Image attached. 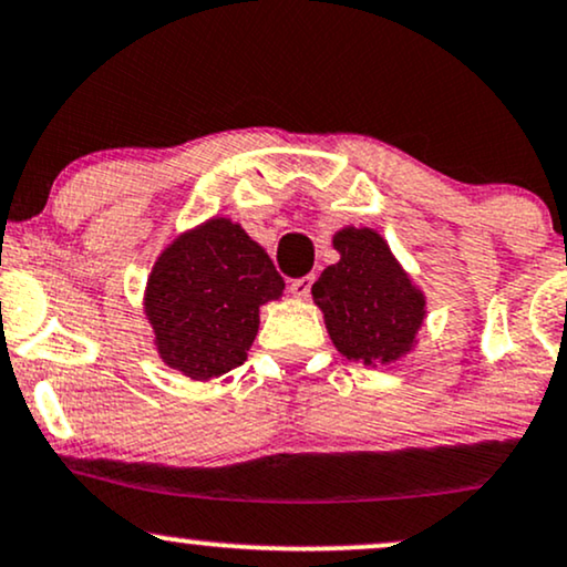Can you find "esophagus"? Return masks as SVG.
Wrapping results in <instances>:
<instances>
[{
	"label": "esophagus",
	"instance_id": "obj_1",
	"mask_svg": "<svg viewBox=\"0 0 567 567\" xmlns=\"http://www.w3.org/2000/svg\"><path fill=\"white\" fill-rule=\"evenodd\" d=\"M311 285H313V277H311V275L298 277V279H292V282H290V292H292V296H296V298H309Z\"/></svg>",
	"mask_w": 567,
	"mask_h": 567
}]
</instances>
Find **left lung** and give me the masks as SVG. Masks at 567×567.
Segmentation results:
<instances>
[{
	"instance_id": "obj_1",
	"label": "left lung",
	"mask_w": 567,
	"mask_h": 567,
	"mask_svg": "<svg viewBox=\"0 0 567 567\" xmlns=\"http://www.w3.org/2000/svg\"><path fill=\"white\" fill-rule=\"evenodd\" d=\"M340 261L327 266L311 296L324 311L336 349L364 364H388L412 349L425 298L372 229L336 235Z\"/></svg>"
}]
</instances>
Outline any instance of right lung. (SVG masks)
Wrapping results in <instances>:
<instances>
[{"instance_id":"obj_1","label":"right lung","mask_w":567,"mask_h":567,"mask_svg":"<svg viewBox=\"0 0 567 567\" xmlns=\"http://www.w3.org/2000/svg\"><path fill=\"white\" fill-rule=\"evenodd\" d=\"M282 290L271 258L240 224L214 218L187 231L147 279L145 309L161 359L193 380L235 370L258 332V306Z\"/></svg>"}]
</instances>
